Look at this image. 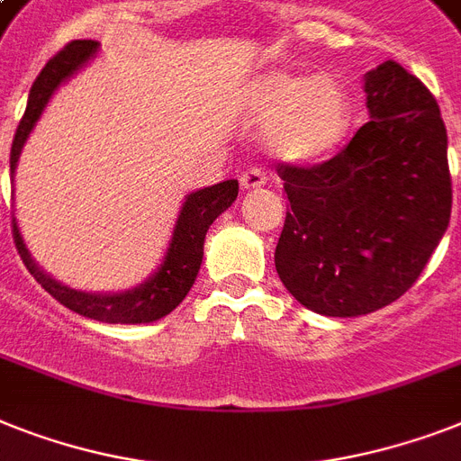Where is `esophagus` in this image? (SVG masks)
Returning a JSON list of instances; mask_svg holds the SVG:
<instances>
[{
  "label": "esophagus",
  "instance_id": "esophagus-1",
  "mask_svg": "<svg viewBox=\"0 0 461 461\" xmlns=\"http://www.w3.org/2000/svg\"><path fill=\"white\" fill-rule=\"evenodd\" d=\"M239 182H241L243 192H250V189L265 186V182H267V175H265V172L260 170V167H249V170L243 172Z\"/></svg>",
  "mask_w": 461,
  "mask_h": 461
}]
</instances>
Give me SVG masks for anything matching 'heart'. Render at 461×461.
I'll return each mask as SVG.
<instances>
[{
    "mask_svg": "<svg viewBox=\"0 0 461 461\" xmlns=\"http://www.w3.org/2000/svg\"><path fill=\"white\" fill-rule=\"evenodd\" d=\"M249 111L267 122V144L279 158L310 163L346 141L353 127V99L334 75L275 68L249 89Z\"/></svg>",
    "mask_w": 461,
    "mask_h": 461,
    "instance_id": "heart-1",
    "label": "heart"
}]
</instances>
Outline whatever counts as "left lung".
I'll return each mask as SVG.
<instances>
[{
	"label": "left lung",
	"instance_id": "left-lung-1",
	"mask_svg": "<svg viewBox=\"0 0 461 461\" xmlns=\"http://www.w3.org/2000/svg\"><path fill=\"white\" fill-rule=\"evenodd\" d=\"M372 121L334 158L276 167L289 198L275 250L295 301L369 315L419 279L452 211L447 132L436 96L400 63L365 77Z\"/></svg>",
	"mask_w": 461,
	"mask_h": 461
}]
</instances>
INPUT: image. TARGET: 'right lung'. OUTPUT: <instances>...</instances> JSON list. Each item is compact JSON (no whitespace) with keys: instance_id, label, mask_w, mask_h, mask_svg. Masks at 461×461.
Segmentation results:
<instances>
[{"instance_id":"obj_1","label":"right lung","mask_w":461,"mask_h":461,"mask_svg":"<svg viewBox=\"0 0 461 461\" xmlns=\"http://www.w3.org/2000/svg\"><path fill=\"white\" fill-rule=\"evenodd\" d=\"M95 51L96 42H92V40H75V42L66 44L59 54L51 56L42 73L37 75V80L32 82V89H30L25 113L18 122L14 144H11V172L16 170L18 153L23 149L37 118L42 115V108L47 106L49 96L54 95V89L80 68L82 63L89 61V56H95ZM237 179H227V182H220L215 186H205L201 192L189 194L182 211H179L170 249H167L166 260L158 267V272L149 282L132 291H125V294H85V291L63 286L49 275H44L42 269L35 265V260L30 258L16 220H11V227H14L11 231H14L18 256H21L30 275L35 276L37 282L42 284V289L54 295L61 305H66L77 315L108 321V324H144V321H156L166 317L185 301V295L189 294L198 269H201V260H203L205 231L215 222L220 212L227 211L237 201Z\"/></svg>"}]
</instances>
